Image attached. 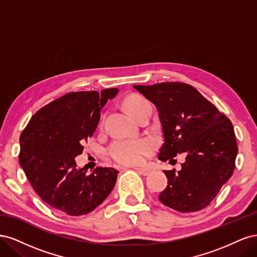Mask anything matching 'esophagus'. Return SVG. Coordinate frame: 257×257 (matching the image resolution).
<instances>
[{"label": "esophagus", "mask_w": 257, "mask_h": 257, "mask_svg": "<svg viewBox=\"0 0 257 257\" xmlns=\"http://www.w3.org/2000/svg\"><path fill=\"white\" fill-rule=\"evenodd\" d=\"M134 169L136 170V172H138L141 175L143 176H148L150 174L151 170L149 168H143V167H134Z\"/></svg>", "instance_id": "esophagus-1"}]
</instances>
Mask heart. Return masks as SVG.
<instances>
[{
    "label": "heart",
    "mask_w": 257,
    "mask_h": 257,
    "mask_svg": "<svg viewBox=\"0 0 257 257\" xmlns=\"http://www.w3.org/2000/svg\"><path fill=\"white\" fill-rule=\"evenodd\" d=\"M147 104H150L141 95L130 96L125 106L131 114H134ZM152 143L148 139H123L114 142L108 152L110 157L123 165H136L142 163L148 153L152 151Z\"/></svg>",
    "instance_id": "b5f03b06"
}]
</instances>
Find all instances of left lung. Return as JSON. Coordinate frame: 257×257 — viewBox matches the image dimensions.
I'll use <instances>...</instances> for the list:
<instances>
[{"mask_svg": "<svg viewBox=\"0 0 257 257\" xmlns=\"http://www.w3.org/2000/svg\"><path fill=\"white\" fill-rule=\"evenodd\" d=\"M133 87L158 109L164 135L159 159L172 163L186 153L180 170H164L168 181L161 203L179 212L204 209L234 173L238 147L231 122L190 84Z\"/></svg>", "mask_w": 257, "mask_h": 257, "instance_id": "obj_1", "label": "left lung"}]
</instances>
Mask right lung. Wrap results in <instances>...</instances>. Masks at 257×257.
<instances>
[{"mask_svg": "<svg viewBox=\"0 0 257 257\" xmlns=\"http://www.w3.org/2000/svg\"><path fill=\"white\" fill-rule=\"evenodd\" d=\"M118 89L71 92L38 110L20 135L19 163L46 204L68 215L93 211L108 197L118 170L78 168L75 158L93 136L100 109Z\"/></svg>", "mask_w": 257, "mask_h": 257, "instance_id": "1", "label": "right lung"}]
</instances>
